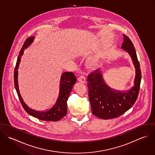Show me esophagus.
Here are the masks:
<instances>
[{"label": "esophagus", "mask_w": 155, "mask_h": 155, "mask_svg": "<svg viewBox=\"0 0 155 155\" xmlns=\"http://www.w3.org/2000/svg\"><path fill=\"white\" fill-rule=\"evenodd\" d=\"M78 80L79 82L84 84L85 82V77L83 74H81L78 78Z\"/></svg>", "instance_id": "obj_1"}]
</instances>
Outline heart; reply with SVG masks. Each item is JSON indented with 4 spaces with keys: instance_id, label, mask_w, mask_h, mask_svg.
<instances>
[{
    "instance_id": "obj_1",
    "label": "heart",
    "mask_w": 155,
    "mask_h": 155,
    "mask_svg": "<svg viewBox=\"0 0 155 155\" xmlns=\"http://www.w3.org/2000/svg\"><path fill=\"white\" fill-rule=\"evenodd\" d=\"M95 61H91L90 62V63H89V66H93V65H95Z\"/></svg>"
}]
</instances>
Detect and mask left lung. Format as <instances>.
Returning a JSON list of instances; mask_svg holds the SVG:
<instances>
[{"label":"left lung","instance_id":"1","mask_svg":"<svg viewBox=\"0 0 155 155\" xmlns=\"http://www.w3.org/2000/svg\"><path fill=\"white\" fill-rule=\"evenodd\" d=\"M122 48L131 55L136 70L134 86L127 92L114 91L104 82L100 70L91 72L87 78L89 100L93 114L103 119L117 117L128 110L137 99L141 72L135 49L131 39L123 35Z\"/></svg>","mask_w":155,"mask_h":155}]
</instances>
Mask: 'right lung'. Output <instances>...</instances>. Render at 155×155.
I'll list each match as a JSON object with an SVG mask.
<instances>
[{
	"instance_id": "right-lung-1",
	"label": "right lung",
	"mask_w": 155,
	"mask_h": 155,
	"mask_svg": "<svg viewBox=\"0 0 155 155\" xmlns=\"http://www.w3.org/2000/svg\"><path fill=\"white\" fill-rule=\"evenodd\" d=\"M34 37L28 38L24 42L22 45L21 51H20L19 55L17 58V63L14 70V85L15 89L17 91L18 98L22 104L23 108L29 114L36 117L40 120L45 121H58L62 119L66 115L67 112V101L70 94L73 85L76 82V77L74 74L71 71H66L62 74L60 81V90L59 97L55 105L48 111H37L31 109H30L23 101L21 96L19 92L18 85V68L19 66L21 57L24 53V51L28 46L33 42Z\"/></svg>"
}]
</instances>
